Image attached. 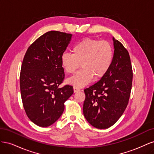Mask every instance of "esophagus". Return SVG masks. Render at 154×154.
<instances>
[{
  "label": "esophagus",
  "instance_id": "obj_1",
  "mask_svg": "<svg viewBox=\"0 0 154 154\" xmlns=\"http://www.w3.org/2000/svg\"><path fill=\"white\" fill-rule=\"evenodd\" d=\"M73 88H74V92H78V91H80V88H79L78 87H76V86H74L73 87Z\"/></svg>",
  "mask_w": 154,
  "mask_h": 154
}]
</instances>
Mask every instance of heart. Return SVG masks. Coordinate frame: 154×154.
Segmentation results:
<instances>
[{
    "label": "heart",
    "instance_id": "b5f03b06",
    "mask_svg": "<svg viewBox=\"0 0 154 154\" xmlns=\"http://www.w3.org/2000/svg\"><path fill=\"white\" fill-rule=\"evenodd\" d=\"M114 60V49L106 40L85 38L74 45L72 53L65 52L61 63L65 71L72 74L80 66L82 69L69 78L68 82L78 87L88 84L93 78L98 80L109 71Z\"/></svg>",
    "mask_w": 154,
    "mask_h": 154
}]
</instances>
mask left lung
<instances>
[{
  "mask_svg": "<svg viewBox=\"0 0 154 154\" xmlns=\"http://www.w3.org/2000/svg\"><path fill=\"white\" fill-rule=\"evenodd\" d=\"M114 41V60L109 71L94 84L84 89L83 115L93 127L108 128L127 108L132 85V67L128 51Z\"/></svg>",
  "mask_w": 154,
  "mask_h": 154,
  "instance_id": "8db88e82",
  "label": "left lung"
}]
</instances>
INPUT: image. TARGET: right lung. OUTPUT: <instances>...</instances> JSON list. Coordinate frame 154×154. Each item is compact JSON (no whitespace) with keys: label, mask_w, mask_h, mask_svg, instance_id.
Masks as SVG:
<instances>
[{"label":"right lung","mask_w":154,"mask_h":154,"mask_svg":"<svg viewBox=\"0 0 154 154\" xmlns=\"http://www.w3.org/2000/svg\"><path fill=\"white\" fill-rule=\"evenodd\" d=\"M72 35L51 31L40 36L27 49L23 59L20 88L27 117L35 125L47 127L64 110V103L74 92L72 85L59 87L65 78L61 56Z\"/></svg>","instance_id":"add662e5"}]
</instances>
